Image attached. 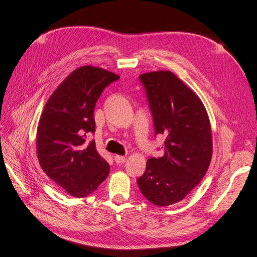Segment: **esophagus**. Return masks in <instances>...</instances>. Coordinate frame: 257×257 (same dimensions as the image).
<instances>
[{
  "mask_svg": "<svg viewBox=\"0 0 257 257\" xmlns=\"http://www.w3.org/2000/svg\"><path fill=\"white\" fill-rule=\"evenodd\" d=\"M114 161H115V163H118V164H122V163H124V162H125V161H127V159H125V156L115 155V156H114Z\"/></svg>",
  "mask_w": 257,
  "mask_h": 257,
  "instance_id": "1",
  "label": "esophagus"
}]
</instances>
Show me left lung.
<instances>
[{"label": "left lung", "mask_w": 257, "mask_h": 257, "mask_svg": "<svg viewBox=\"0 0 257 257\" xmlns=\"http://www.w3.org/2000/svg\"><path fill=\"white\" fill-rule=\"evenodd\" d=\"M153 115L155 136H165L163 155L150 158L138 187L147 201L168 206L184 199L205 176L213 152L203 102L171 71L139 76Z\"/></svg>", "instance_id": "left-lung-1"}]
</instances>
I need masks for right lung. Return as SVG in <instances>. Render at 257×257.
Wrapping results in <instances>:
<instances>
[{
    "label": "right lung",
    "instance_id": "add662e5",
    "mask_svg": "<svg viewBox=\"0 0 257 257\" xmlns=\"http://www.w3.org/2000/svg\"><path fill=\"white\" fill-rule=\"evenodd\" d=\"M119 76L84 66L72 71L47 99L37 127L36 151L47 177L68 194L85 197L106 179L110 165L96 151L94 108L107 85Z\"/></svg>",
    "mask_w": 257,
    "mask_h": 257
}]
</instances>
